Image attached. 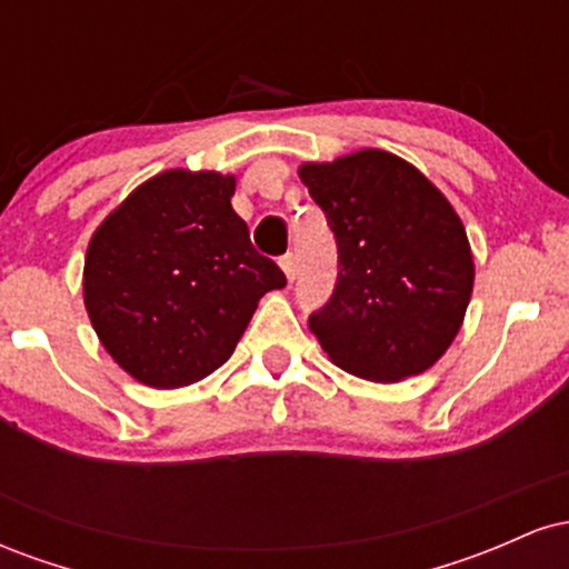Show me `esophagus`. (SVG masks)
<instances>
[{
	"label": "esophagus",
	"instance_id": "esophagus-1",
	"mask_svg": "<svg viewBox=\"0 0 569 569\" xmlns=\"http://www.w3.org/2000/svg\"><path fill=\"white\" fill-rule=\"evenodd\" d=\"M278 264H280V270L286 272V278L289 280L297 278V257H293V253H283Z\"/></svg>",
	"mask_w": 569,
	"mask_h": 569
}]
</instances>
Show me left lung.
Returning <instances> with one entry per match:
<instances>
[{
  "instance_id": "left-lung-1",
  "label": "left lung",
  "mask_w": 569,
  "mask_h": 569,
  "mask_svg": "<svg viewBox=\"0 0 569 569\" xmlns=\"http://www.w3.org/2000/svg\"><path fill=\"white\" fill-rule=\"evenodd\" d=\"M299 179L337 240V286L310 316L331 361L371 382L422 375L460 331L473 291L466 227L407 160L361 149Z\"/></svg>"
}]
</instances>
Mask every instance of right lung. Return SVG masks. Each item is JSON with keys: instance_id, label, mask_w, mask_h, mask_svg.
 <instances>
[{"instance_id": "1", "label": "right lung", "mask_w": 569, "mask_h": 569, "mask_svg": "<svg viewBox=\"0 0 569 569\" xmlns=\"http://www.w3.org/2000/svg\"><path fill=\"white\" fill-rule=\"evenodd\" d=\"M234 176L166 171L103 219L84 257V307L109 356L149 388L217 371L259 299L283 289L232 211Z\"/></svg>"}]
</instances>
